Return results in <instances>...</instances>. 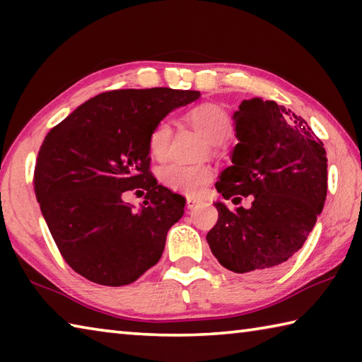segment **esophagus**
I'll return each instance as SVG.
<instances>
[{
  "instance_id": "esophagus-1",
  "label": "esophagus",
  "mask_w": 362,
  "mask_h": 362,
  "mask_svg": "<svg viewBox=\"0 0 362 362\" xmlns=\"http://www.w3.org/2000/svg\"><path fill=\"white\" fill-rule=\"evenodd\" d=\"M196 206H198V201L193 198H187V209H194Z\"/></svg>"
}]
</instances>
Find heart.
<instances>
[{"mask_svg":"<svg viewBox=\"0 0 362 362\" xmlns=\"http://www.w3.org/2000/svg\"><path fill=\"white\" fill-rule=\"evenodd\" d=\"M188 121L204 134L212 145L222 144L231 134V119L223 108L217 105H199L188 112ZM173 124L169 119H161L153 127L148 136V151L151 158L163 161L169 156ZM159 180L175 192L189 196L201 194L212 180V170L206 164H188L174 161L159 169Z\"/></svg>","mask_w":362,"mask_h":362,"instance_id":"heart-1","label":"heart"}]
</instances>
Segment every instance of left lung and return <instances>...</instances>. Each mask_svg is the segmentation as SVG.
<instances>
[{
	"label": "left lung",
	"mask_w": 362,
	"mask_h": 362,
	"mask_svg": "<svg viewBox=\"0 0 362 362\" xmlns=\"http://www.w3.org/2000/svg\"><path fill=\"white\" fill-rule=\"evenodd\" d=\"M233 119L238 144L216 188L225 199L250 196L252 206L216 203L218 220L206 240L226 269L267 276L302 249L322 211L326 150L302 116L273 100H243Z\"/></svg>",
	"instance_id": "8db88e82"
}]
</instances>
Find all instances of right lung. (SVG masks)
Masks as SVG:
<instances>
[{"label": "right lung", "instance_id": "obj_1", "mask_svg": "<svg viewBox=\"0 0 362 362\" xmlns=\"http://www.w3.org/2000/svg\"><path fill=\"white\" fill-rule=\"evenodd\" d=\"M198 90L116 89L84 102L42 142L33 187L64 260L86 279L126 286L156 265L185 198L158 185L148 136ZM145 189L143 209L122 201Z\"/></svg>", "mask_w": 362, "mask_h": 362}]
</instances>
